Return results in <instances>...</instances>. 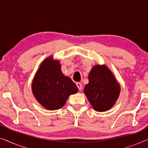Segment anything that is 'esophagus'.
<instances>
[{
  "mask_svg": "<svg viewBox=\"0 0 148 148\" xmlns=\"http://www.w3.org/2000/svg\"><path fill=\"white\" fill-rule=\"evenodd\" d=\"M76 85H77V87L78 88V89H79V90H82V84H81V83H79V82H77V83H76Z\"/></svg>",
  "mask_w": 148,
  "mask_h": 148,
  "instance_id": "34e87169",
  "label": "esophagus"
}]
</instances>
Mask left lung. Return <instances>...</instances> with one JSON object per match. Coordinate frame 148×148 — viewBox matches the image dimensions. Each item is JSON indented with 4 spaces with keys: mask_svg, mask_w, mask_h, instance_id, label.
<instances>
[{
    "mask_svg": "<svg viewBox=\"0 0 148 148\" xmlns=\"http://www.w3.org/2000/svg\"><path fill=\"white\" fill-rule=\"evenodd\" d=\"M84 93L95 110L104 112L112 108L118 98L120 86L105 65H96L89 74Z\"/></svg>",
    "mask_w": 148,
    "mask_h": 148,
    "instance_id": "8db88e82",
    "label": "left lung"
}]
</instances>
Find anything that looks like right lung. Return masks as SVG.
I'll return each instance as SVG.
<instances>
[{
  "mask_svg": "<svg viewBox=\"0 0 148 148\" xmlns=\"http://www.w3.org/2000/svg\"><path fill=\"white\" fill-rule=\"evenodd\" d=\"M77 91L73 82L62 74L59 62L52 57L41 64L32 84L34 96L44 108L51 110L63 106L68 97Z\"/></svg>",
  "mask_w": 148,
  "mask_h": 148,
  "instance_id": "right-lung-1",
  "label": "right lung"
}]
</instances>
